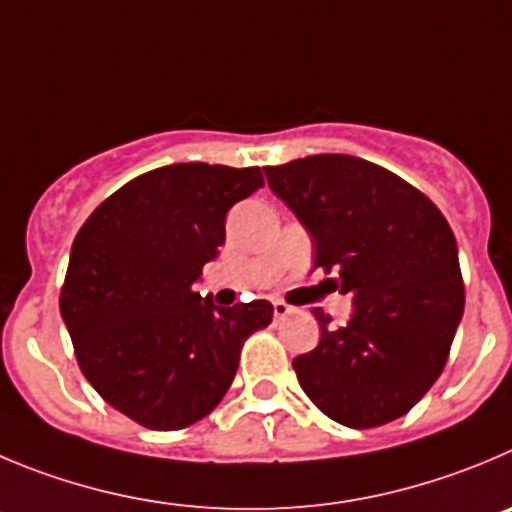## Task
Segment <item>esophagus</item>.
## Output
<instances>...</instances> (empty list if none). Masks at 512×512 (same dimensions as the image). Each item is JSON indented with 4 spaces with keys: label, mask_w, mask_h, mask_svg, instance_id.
Masks as SVG:
<instances>
[{
    "label": "esophagus",
    "mask_w": 512,
    "mask_h": 512,
    "mask_svg": "<svg viewBox=\"0 0 512 512\" xmlns=\"http://www.w3.org/2000/svg\"><path fill=\"white\" fill-rule=\"evenodd\" d=\"M293 305H288V303H283V300H275V303H272V313H275V318H285V315H290L293 313Z\"/></svg>",
    "instance_id": "1"
}]
</instances>
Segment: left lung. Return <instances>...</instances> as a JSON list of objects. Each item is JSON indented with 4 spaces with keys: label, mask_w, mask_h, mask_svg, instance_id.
I'll return each mask as SVG.
<instances>
[{
    "label": "left lung",
    "mask_w": 512,
    "mask_h": 512,
    "mask_svg": "<svg viewBox=\"0 0 512 512\" xmlns=\"http://www.w3.org/2000/svg\"><path fill=\"white\" fill-rule=\"evenodd\" d=\"M265 176L308 229L315 265L353 298L343 328L313 310L321 343L293 358L300 386L346 427L404 417L442 374L465 310L450 224L422 191L358 156H305Z\"/></svg>",
    "instance_id": "left-lung-1"
}]
</instances>
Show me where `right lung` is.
<instances>
[{"label":"right lung","mask_w":512,"mask_h":512,"mask_svg":"<svg viewBox=\"0 0 512 512\" xmlns=\"http://www.w3.org/2000/svg\"><path fill=\"white\" fill-rule=\"evenodd\" d=\"M265 186L260 169L171 164L136 176L80 227L60 313L85 379L148 429H184L232 386L267 300L214 305L194 293L224 245V219Z\"/></svg>","instance_id":"obj_1"}]
</instances>
